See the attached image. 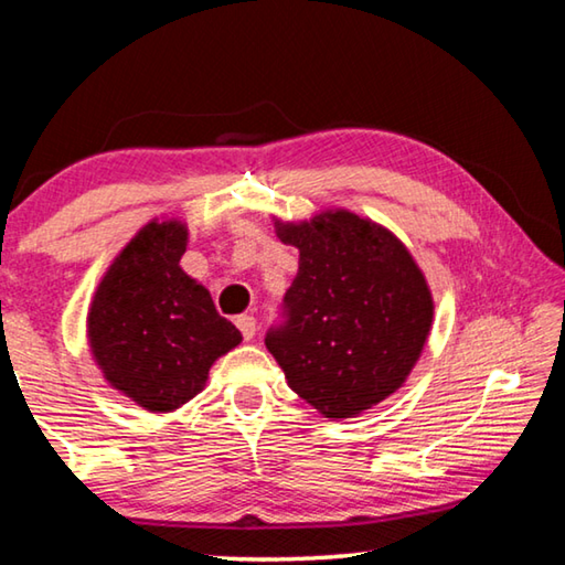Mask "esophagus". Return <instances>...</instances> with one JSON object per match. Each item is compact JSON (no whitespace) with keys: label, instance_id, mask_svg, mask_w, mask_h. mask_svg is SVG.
Here are the masks:
<instances>
[{"label":"esophagus","instance_id":"obj_1","mask_svg":"<svg viewBox=\"0 0 565 565\" xmlns=\"http://www.w3.org/2000/svg\"><path fill=\"white\" fill-rule=\"evenodd\" d=\"M236 327H238V331H242V337L246 341L254 339V333H256V319L254 317H248V313H242V317H236Z\"/></svg>","mask_w":565,"mask_h":565}]
</instances>
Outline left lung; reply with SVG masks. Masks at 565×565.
<instances>
[{
    "instance_id": "obj_1",
    "label": "left lung",
    "mask_w": 565,
    "mask_h": 565,
    "mask_svg": "<svg viewBox=\"0 0 565 565\" xmlns=\"http://www.w3.org/2000/svg\"><path fill=\"white\" fill-rule=\"evenodd\" d=\"M299 271L289 321L266 333L286 384L327 418H353L406 384L434 327V294L401 238L349 209L271 216Z\"/></svg>"
}]
</instances>
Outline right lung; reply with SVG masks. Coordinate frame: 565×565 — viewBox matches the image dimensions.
Masks as SVG:
<instances>
[{
    "label": "right lung",
    "instance_id": "obj_1",
    "mask_svg": "<svg viewBox=\"0 0 565 565\" xmlns=\"http://www.w3.org/2000/svg\"><path fill=\"white\" fill-rule=\"evenodd\" d=\"M186 244V222L151 218L114 256L87 311L104 381L149 414H171L202 394L214 361L242 343L206 286L179 266Z\"/></svg>",
    "mask_w": 565,
    "mask_h": 565
}]
</instances>
